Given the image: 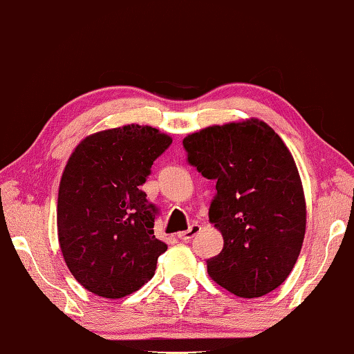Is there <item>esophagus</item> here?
Listing matches in <instances>:
<instances>
[{
    "instance_id": "obj_1",
    "label": "esophagus",
    "mask_w": 354,
    "mask_h": 354,
    "mask_svg": "<svg viewBox=\"0 0 354 354\" xmlns=\"http://www.w3.org/2000/svg\"><path fill=\"white\" fill-rule=\"evenodd\" d=\"M200 229H202V227H200V225H198L197 223H194L192 225H189V229H187V230L179 232V234H178V239H179V240H184V241H189V240L194 239V236L198 234Z\"/></svg>"
}]
</instances>
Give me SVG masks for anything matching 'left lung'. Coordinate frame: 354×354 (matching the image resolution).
Masks as SVG:
<instances>
[{
    "label": "left lung",
    "mask_w": 354,
    "mask_h": 354,
    "mask_svg": "<svg viewBox=\"0 0 354 354\" xmlns=\"http://www.w3.org/2000/svg\"><path fill=\"white\" fill-rule=\"evenodd\" d=\"M183 146L187 162L216 183L209 221L224 246L207 261L209 277L239 297L272 292L292 272L307 224L291 152L257 119L208 127Z\"/></svg>",
    "instance_id": "left-lung-1"
}]
</instances>
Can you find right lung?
<instances>
[{
    "instance_id": "obj_1",
    "label": "right lung",
    "mask_w": 354,
    "mask_h": 354,
    "mask_svg": "<svg viewBox=\"0 0 354 354\" xmlns=\"http://www.w3.org/2000/svg\"><path fill=\"white\" fill-rule=\"evenodd\" d=\"M170 145L157 129L131 124L87 136L68 159L57 229L66 266L87 291L120 299L154 277L167 245L156 239L159 211L141 186Z\"/></svg>"
}]
</instances>
